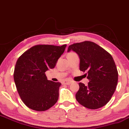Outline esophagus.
Wrapping results in <instances>:
<instances>
[{
	"instance_id": "obj_1",
	"label": "esophagus",
	"mask_w": 129,
	"mask_h": 129,
	"mask_svg": "<svg viewBox=\"0 0 129 129\" xmlns=\"http://www.w3.org/2000/svg\"><path fill=\"white\" fill-rule=\"evenodd\" d=\"M63 83L66 85H70L71 83V81L70 80H65L64 81H63Z\"/></svg>"
}]
</instances>
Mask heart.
Segmentation results:
<instances>
[{
  "label": "heart",
  "instance_id": "b5f03b06",
  "mask_svg": "<svg viewBox=\"0 0 129 129\" xmlns=\"http://www.w3.org/2000/svg\"><path fill=\"white\" fill-rule=\"evenodd\" d=\"M71 53H72V52H71V53H70L68 54V55H70V54H71Z\"/></svg>",
  "mask_w": 129,
  "mask_h": 129
}]
</instances>
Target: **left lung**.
<instances>
[{"instance_id": "left-lung-1", "label": "left lung", "mask_w": 129, "mask_h": 129, "mask_svg": "<svg viewBox=\"0 0 129 129\" xmlns=\"http://www.w3.org/2000/svg\"><path fill=\"white\" fill-rule=\"evenodd\" d=\"M75 52L80 59V70L87 71L88 85L79 83L76 99L80 105L91 109L106 105L115 91L118 74L112 56L99 45L91 41L75 43L68 52Z\"/></svg>"}]
</instances>
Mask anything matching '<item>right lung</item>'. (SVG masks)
Instances as JSON below:
<instances>
[{"label":"right lung","mask_w":129,"mask_h":129,"mask_svg":"<svg viewBox=\"0 0 129 129\" xmlns=\"http://www.w3.org/2000/svg\"><path fill=\"white\" fill-rule=\"evenodd\" d=\"M67 45H37L18 58L14 80L23 102L37 111L49 109L59 98V82L48 80L45 72L55 68Z\"/></svg>","instance_id":"obj_1"}]
</instances>
